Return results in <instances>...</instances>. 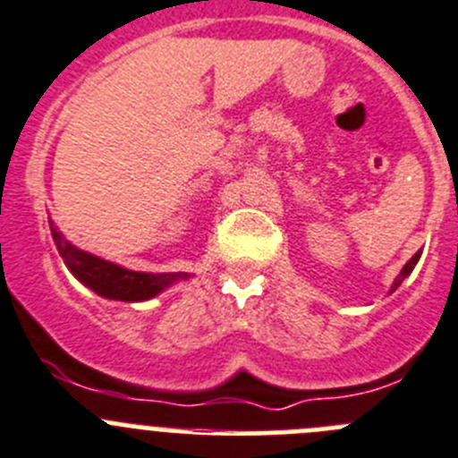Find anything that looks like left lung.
I'll return each instance as SVG.
<instances>
[{
	"label": "left lung",
	"mask_w": 458,
	"mask_h": 458,
	"mask_svg": "<svg viewBox=\"0 0 458 458\" xmlns=\"http://www.w3.org/2000/svg\"><path fill=\"white\" fill-rule=\"evenodd\" d=\"M420 255H422V253H420V250H418V253H415V255H413V258H411V259H409V262H406V265H403L402 274H399V276H397V278H394V283H393V292H394V290H397V287H399V285H402V283H403V278H406V276H409V274H411V271H413V269H415V265H418V259H420Z\"/></svg>",
	"instance_id": "8db88e82"
}]
</instances>
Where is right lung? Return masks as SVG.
<instances>
[{
	"instance_id": "right-lung-1",
	"label": "right lung",
	"mask_w": 458,
	"mask_h": 458,
	"mask_svg": "<svg viewBox=\"0 0 458 458\" xmlns=\"http://www.w3.org/2000/svg\"><path fill=\"white\" fill-rule=\"evenodd\" d=\"M49 230H52V239H55L59 255L64 258L65 267L70 274L75 276L80 283L96 292V294L105 296V299L116 301H146L157 296L159 292L166 290L175 280L187 278L184 274H146V271H130L125 267H118L114 262L90 255L86 250H80L72 246L64 234L56 230V225L49 221Z\"/></svg>"
}]
</instances>
